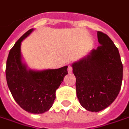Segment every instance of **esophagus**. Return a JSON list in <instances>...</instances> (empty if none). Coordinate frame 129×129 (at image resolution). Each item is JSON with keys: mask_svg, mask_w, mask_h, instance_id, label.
<instances>
[{"mask_svg": "<svg viewBox=\"0 0 129 129\" xmlns=\"http://www.w3.org/2000/svg\"><path fill=\"white\" fill-rule=\"evenodd\" d=\"M71 72H72V68H71V66H69V67H68V73L69 74H71Z\"/></svg>", "mask_w": 129, "mask_h": 129, "instance_id": "esophagus-1", "label": "esophagus"}]
</instances>
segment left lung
<instances>
[{"label":"left lung","instance_id":"8db88e82","mask_svg":"<svg viewBox=\"0 0 129 129\" xmlns=\"http://www.w3.org/2000/svg\"><path fill=\"white\" fill-rule=\"evenodd\" d=\"M100 46L74 62L76 96L87 110L99 112L113 103L123 79V64L118 49L107 35L98 31Z\"/></svg>","mask_w":129,"mask_h":129}]
</instances>
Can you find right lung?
<instances>
[{
  "instance_id": "1",
  "label": "right lung",
  "mask_w": 129,
  "mask_h": 129,
  "mask_svg": "<svg viewBox=\"0 0 129 129\" xmlns=\"http://www.w3.org/2000/svg\"><path fill=\"white\" fill-rule=\"evenodd\" d=\"M34 30L26 31L10 50L6 76L9 90L20 107L28 113L41 114L53 106L56 90L68 74V66L44 70L28 68L21 54V42Z\"/></svg>"
}]
</instances>
